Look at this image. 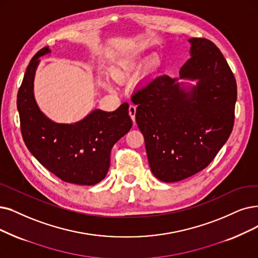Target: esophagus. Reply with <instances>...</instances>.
I'll return each mask as SVG.
<instances>
[{
  "mask_svg": "<svg viewBox=\"0 0 258 258\" xmlns=\"http://www.w3.org/2000/svg\"><path fill=\"white\" fill-rule=\"evenodd\" d=\"M136 113H137V108L135 105H130L129 106V115L133 122H136Z\"/></svg>",
  "mask_w": 258,
  "mask_h": 258,
  "instance_id": "1",
  "label": "esophagus"
}]
</instances>
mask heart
<instances>
[{
    "label": "heart",
    "instance_id": "obj_1",
    "mask_svg": "<svg viewBox=\"0 0 258 258\" xmlns=\"http://www.w3.org/2000/svg\"><path fill=\"white\" fill-rule=\"evenodd\" d=\"M140 57L141 56L139 54H129L127 56H123L117 61L116 67L113 70V74L117 78L127 76L137 68ZM150 63L152 66H157L159 63V57L157 55H152L150 57Z\"/></svg>",
    "mask_w": 258,
    "mask_h": 258
}]
</instances>
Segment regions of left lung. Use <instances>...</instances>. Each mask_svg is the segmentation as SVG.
<instances>
[{"label":"left lung","instance_id":"left-lung-1","mask_svg":"<svg viewBox=\"0 0 258 258\" xmlns=\"http://www.w3.org/2000/svg\"><path fill=\"white\" fill-rule=\"evenodd\" d=\"M190 58L178 78L153 75L132 95L136 120L145 139L149 166L170 183L204 169L228 141L234 125L237 86L219 48L190 38ZM180 80H196L186 86Z\"/></svg>","mask_w":258,"mask_h":258}]
</instances>
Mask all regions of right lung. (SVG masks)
<instances>
[{"mask_svg": "<svg viewBox=\"0 0 258 258\" xmlns=\"http://www.w3.org/2000/svg\"><path fill=\"white\" fill-rule=\"evenodd\" d=\"M50 53L41 48L26 69L17 96L24 143L30 153L55 176L68 183L94 185L105 179L114 144L132 127L129 105L106 112L95 109L79 121L59 123L40 110L34 95V80L40 57Z\"/></svg>", "mask_w": 258, "mask_h": 258, "instance_id": "right-lung-1", "label": "right lung"}]
</instances>
